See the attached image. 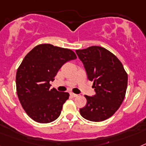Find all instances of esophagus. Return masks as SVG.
I'll return each instance as SVG.
<instances>
[{
  "label": "esophagus",
  "mask_w": 146,
  "mask_h": 146,
  "mask_svg": "<svg viewBox=\"0 0 146 146\" xmlns=\"http://www.w3.org/2000/svg\"><path fill=\"white\" fill-rule=\"evenodd\" d=\"M70 96L72 97H76V96H78V95L76 94H73V93H70Z\"/></svg>",
  "instance_id": "esophagus-1"
}]
</instances>
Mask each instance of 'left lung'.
I'll use <instances>...</instances> for the list:
<instances>
[{"instance_id":"1","label":"left lung","mask_w":146,"mask_h":146,"mask_svg":"<svg viewBox=\"0 0 146 146\" xmlns=\"http://www.w3.org/2000/svg\"><path fill=\"white\" fill-rule=\"evenodd\" d=\"M76 52L88 79L94 82L96 92L94 96H84L87 104L80 108V114L92 122L105 120L114 114L124 100L128 75L117 56L104 47L92 46Z\"/></svg>"}]
</instances>
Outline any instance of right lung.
<instances>
[{
	"label": "right lung",
	"mask_w": 146,
	"mask_h": 146,
	"mask_svg": "<svg viewBox=\"0 0 146 146\" xmlns=\"http://www.w3.org/2000/svg\"><path fill=\"white\" fill-rule=\"evenodd\" d=\"M76 58L75 52L50 44L35 46L24 57L16 73L18 99L27 115L35 122L49 123L61 114L69 94L50 89L58 70Z\"/></svg>",
	"instance_id": "right-lung-1"
}]
</instances>
